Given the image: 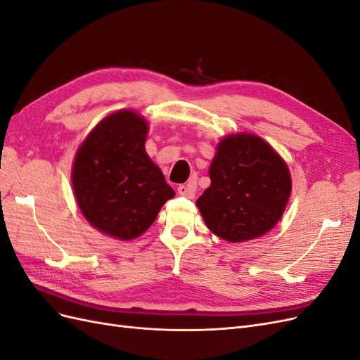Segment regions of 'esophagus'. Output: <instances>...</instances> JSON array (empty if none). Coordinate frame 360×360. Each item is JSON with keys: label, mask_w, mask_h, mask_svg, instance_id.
<instances>
[{"label": "esophagus", "mask_w": 360, "mask_h": 360, "mask_svg": "<svg viewBox=\"0 0 360 360\" xmlns=\"http://www.w3.org/2000/svg\"><path fill=\"white\" fill-rule=\"evenodd\" d=\"M195 189H197V184H195V181H189L186 184H180V186L177 188L179 193L183 195V197L186 198H193L195 197Z\"/></svg>", "instance_id": "34e87169"}]
</instances>
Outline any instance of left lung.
<instances>
[{"label":"left lung","instance_id":"left-lung-1","mask_svg":"<svg viewBox=\"0 0 360 360\" xmlns=\"http://www.w3.org/2000/svg\"><path fill=\"white\" fill-rule=\"evenodd\" d=\"M212 160V184L197 200L209 230L226 242L264 236L281 219L291 193L287 163L263 138L221 139Z\"/></svg>","mask_w":360,"mask_h":360}]
</instances>
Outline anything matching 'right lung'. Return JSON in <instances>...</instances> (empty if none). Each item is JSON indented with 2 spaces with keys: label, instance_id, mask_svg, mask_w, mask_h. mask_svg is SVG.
<instances>
[{
  "label": "right lung",
  "instance_id": "1",
  "mask_svg": "<svg viewBox=\"0 0 360 360\" xmlns=\"http://www.w3.org/2000/svg\"><path fill=\"white\" fill-rule=\"evenodd\" d=\"M148 124L132 110L105 117L76 151V202L96 230L132 240L155 222L176 192L146 153Z\"/></svg>",
  "mask_w": 360,
  "mask_h": 360
}]
</instances>
